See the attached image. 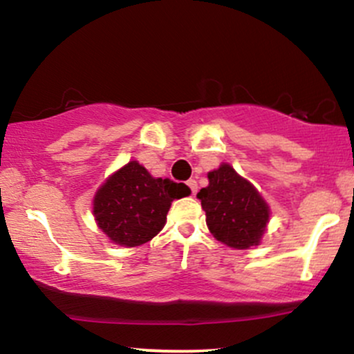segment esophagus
<instances>
[{
	"label": "esophagus",
	"mask_w": 354,
	"mask_h": 354,
	"mask_svg": "<svg viewBox=\"0 0 354 354\" xmlns=\"http://www.w3.org/2000/svg\"><path fill=\"white\" fill-rule=\"evenodd\" d=\"M186 185L189 186L191 193H193V194L198 193V183H196V180H188V183H186Z\"/></svg>",
	"instance_id": "34e87169"
}]
</instances>
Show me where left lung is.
<instances>
[{"label": "left lung", "instance_id": "obj_1", "mask_svg": "<svg viewBox=\"0 0 354 354\" xmlns=\"http://www.w3.org/2000/svg\"><path fill=\"white\" fill-rule=\"evenodd\" d=\"M208 180L198 198L211 234L234 250L259 245L270 221V206L258 189L226 163L209 171Z\"/></svg>", "mask_w": 354, "mask_h": 354}]
</instances>
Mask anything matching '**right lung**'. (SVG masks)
I'll return each mask as SVG.
<instances>
[{
  "label": "right lung",
  "mask_w": 354,
  "mask_h": 354,
  "mask_svg": "<svg viewBox=\"0 0 354 354\" xmlns=\"http://www.w3.org/2000/svg\"><path fill=\"white\" fill-rule=\"evenodd\" d=\"M189 193L185 183L153 178L145 166L129 161L96 191L93 214L111 243L140 246L163 230L173 200Z\"/></svg>",
  "instance_id": "1"
}]
</instances>
